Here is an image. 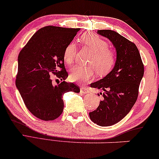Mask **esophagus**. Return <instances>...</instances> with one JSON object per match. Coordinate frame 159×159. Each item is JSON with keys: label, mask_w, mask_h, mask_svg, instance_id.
I'll return each mask as SVG.
<instances>
[{"label": "esophagus", "mask_w": 159, "mask_h": 159, "mask_svg": "<svg viewBox=\"0 0 159 159\" xmlns=\"http://www.w3.org/2000/svg\"><path fill=\"white\" fill-rule=\"evenodd\" d=\"M80 93L82 94H86L88 93H89V90H88L87 88L81 87L80 88Z\"/></svg>", "instance_id": "esophagus-1"}]
</instances>
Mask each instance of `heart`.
<instances>
[{"mask_svg": "<svg viewBox=\"0 0 159 159\" xmlns=\"http://www.w3.org/2000/svg\"><path fill=\"white\" fill-rule=\"evenodd\" d=\"M84 46L93 52L88 66H77L71 70L70 79L73 82H84L92 80L96 75V69L98 73L104 75L112 69L116 60L115 53L112 49L107 47V43L104 39L94 34H84L80 38ZM77 48L74 43L66 47L63 52V60L68 65H71L76 57Z\"/></svg>", "mask_w": 159, "mask_h": 159, "instance_id": "obj_1", "label": "heart"}]
</instances>
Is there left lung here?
Here are the masks:
<instances>
[{
    "instance_id": "1",
    "label": "left lung",
    "mask_w": 159,
    "mask_h": 159,
    "mask_svg": "<svg viewBox=\"0 0 159 159\" xmlns=\"http://www.w3.org/2000/svg\"><path fill=\"white\" fill-rule=\"evenodd\" d=\"M97 34L107 38L116 50L114 68L104 78L90 84V87L104 90L103 99L96 110L89 112L90 120L101 126L118 123L130 112L139 94L144 65L137 47L118 33L99 30Z\"/></svg>"
}]
</instances>
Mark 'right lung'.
<instances>
[{"label":"right lung","instance_id":"add662e5","mask_svg":"<svg viewBox=\"0 0 159 159\" xmlns=\"http://www.w3.org/2000/svg\"><path fill=\"white\" fill-rule=\"evenodd\" d=\"M80 28L46 26L33 35L18 56L16 86L28 110L42 120H53L63 110L65 93H79L80 88L68 77L63 60L66 47ZM62 82L52 83L50 75Z\"/></svg>","mask_w":159,"mask_h":159}]
</instances>
